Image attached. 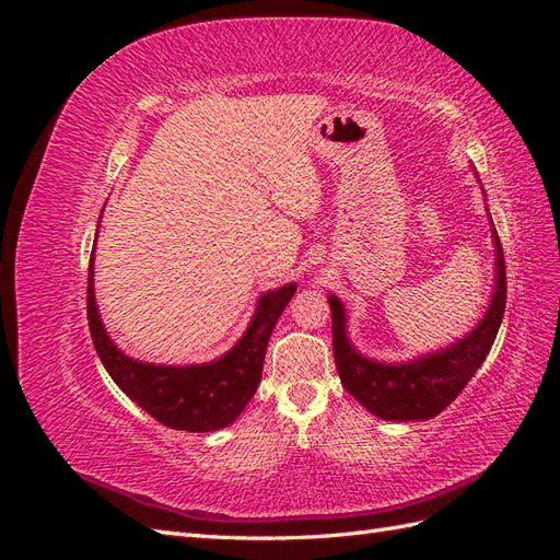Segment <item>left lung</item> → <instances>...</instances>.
<instances>
[{"instance_id":"8db88e82","label":"left lung","mask_w":560,"mask_h":560,"mask_svg":"<svg viewBox=\"0 0 560 560\" xmlns=\"http://www.w3.org/2000/svg\"><path fill=\"white\" fill-rule=\"evenodd\" d=\"M495 229V226H493ZM498 282L493 301L479 327L460 343L411 364H378L352 350L346 338V315L341 301L329 296L334 360L343 387L364 409L383 420H425L442 413L463 393L469 378L493 346L506 303V273L502 243L495 231Z\"/></svg>"}]
</instances>
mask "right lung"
Returning <instances> with one entry per match:
<instances>
[{
	"label": "right lung",
	"instance_id": "obj_1",
	"mask_svg": "<svg viewBox=\"0 0 560 560\" xmlns=\"http://www.w3.org/2000/svg\"><path fill=\"white\" fill-rule=\"evenodd\" d=\"M296 284H284L261 296L249 329L231 352L210 364L156 366L130 360L114 346L100 322L93 296V257L89 266V329L93 346L114 383L163 425L186 432H212L241 416L257 393L266 346Z\"/></svg>",
	"mask_w": 560,
	"mask_h": 560
}]
</instances>
